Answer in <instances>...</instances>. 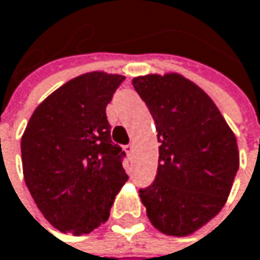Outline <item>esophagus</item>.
<instances>
[{
  "label": "esophagus",
  "mask_w": 260,
  "mask_h": 260,
  "mask_svg": "<svg viewBox=\"0 0 260 260\" xmlns=\"http://www.w3.org/2000/svg\"><path fill=\"white\" fill-rule=\"evenodd\" d=\"M133 150H135V145H133V144L125 145V151H127V154H132V153H133Z\"/></svg>",
  "instance_id": "obj_1"
}]
</instances>
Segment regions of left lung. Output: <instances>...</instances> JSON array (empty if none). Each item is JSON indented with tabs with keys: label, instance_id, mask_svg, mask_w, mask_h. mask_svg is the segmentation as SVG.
Wrapping results in <instances>:
<instances>
[{
	"label": "left lung",
	"instance_id": "left-lung-1",
	"mask_svg": "<svg viewBox=\"0 0 260 260\" xmlns=\"http://www.w3.org/2000/svg\"><path fill=\"white\" fill-rule=\"evenodd\" d=\"M157 130L156 180L139 191L151 224L188 236L225 204L239 168L233 132L210 96L180 74L133 78Z\"/></svg>",
	"mask_w": 260,
	"mask_h": 260
}]
</instances>
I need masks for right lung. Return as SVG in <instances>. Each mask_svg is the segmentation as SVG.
Returning a JSON list of instances; mask_svg holds the SVG:
<instances>
[{"label":"right lung","instance_id":"right-lung-1","mask_svg":"<svg viewBox=\"0 0 260 260\" xmlns=\"http://www.w3.org/2000/svg\"><path fill=\"white\" fill-rule=\"evenodd\" d=\"M125 77L87 72L33 112L21 139L25 185L47 221L63 233H90L109 219L128 176L112 142L106 107Z\"/></svg>","mask_w":260,"mask_h":260}]
</instances>
